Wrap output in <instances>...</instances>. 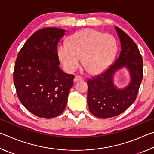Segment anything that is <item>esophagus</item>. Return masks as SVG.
<instances>
[{
  "instance_id": "obj_1",
  "label": "esophagus",
  "mask_w": 154,
  "mask_h": 154,
  "mask_svg": "<svg viewBox=\"0 0 154 154\" xmlns=\"http://www.w3.org/2000/svg\"><path fill=\"white\" fill-rule=\"evenodd\" d=\"M83 79L82 77H79V76H75V77H74V79H73V81H74V82L75 83V82H79V81H81V80H83Z\"/></svg>"
}]
</instances>
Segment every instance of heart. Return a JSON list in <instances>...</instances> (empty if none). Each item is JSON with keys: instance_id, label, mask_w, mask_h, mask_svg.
<instances>
[{"instance_id": "heart-1", "label": "heart", "mask_w": 154, "mask_h": 154, "mask_svg": "<svg viewBox=\"0 0 154 154\" xmlns=\"http://www.w3.org/2000/svg\"><path fill=\"white\" fill-rule=\"evenodd\" d=\"M118 45L116 38L92 28H85L73 34L69 43L58 48L60 60L66 71L73 72L82 63L90 74L98 75L110 66L116 56Z\"/></svg>"}]
</instances>
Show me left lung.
<instances>
[{
  "mask_svg": "<svg viewBox=\"0 0 154 154\" xmlns=\"http://www.w3.org/2000/svg\"><path fill=\"white\" fill-rule=\"evenodd\" d=\"M121 43L119 57L113 64L98 76L88 81V105L94 116L109 118L125 111L136 100L143 79V59L137 45L120 28L115 26ZM126 67L131 81L128 87L119 88L115 86L113 75Z\"/></svg>",
  "mask_w": 154,
  "mask_h": 154,
  "instance_id": "1",
  "label": "left lung"
}]
</instances>
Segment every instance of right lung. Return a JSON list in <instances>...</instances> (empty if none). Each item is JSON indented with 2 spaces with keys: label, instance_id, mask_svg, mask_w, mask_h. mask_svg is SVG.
Segmentation results:
<instances>
[{
  "label": "right lung",
  "instance_id": "obj_1",
  "mask_svg": "<svg viewBox=\"0 0 154 154\" xmlns=\"http://www.w3.org/2000/svg\"><path fill=\"white\" fill-rule=\"evenodd\" d=\"M66 30L45 28L26 41L15 61L14 82L20 102L44 118L59 116L66 107L73 75L59 67L57 45Z\"/></svg>",
  "mask_w": 154,
  "mask_h": 154
}]
</instances>
